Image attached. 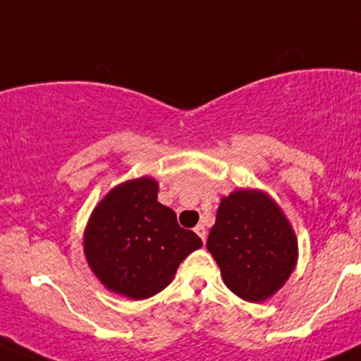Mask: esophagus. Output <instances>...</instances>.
Masks as SVG:
<instances>
[{
	"instance_id": "esophagus-1",
	"label": "esophagus",
	"mask_w": 361,
	"mask_h": 361,
	"mask_svg": "<svg viewBox=\"0 0 361 361\" xmlns=\"http://www.w3.org/2000/svg\"><path fill=\"white\" fill-rule=\"evenodd\" d=\"M194 232H195V234L199 235V238L202 239L204 243H206V235H207V232H206V228H204V225H197V227L194 228Z\"/></svg>"
}]
</instances>
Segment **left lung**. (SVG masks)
<instances>
[{"instance_id":"left-lung-1","label":"left lung","mask_w":361,"mask_h":361,"mask_svg":"<svg viewBox=\"0 0 361 361\" xmlns=\"http://www.w3.org/2000/svg\"><path fill=\"white\" fill-rule=\"evenodd\" d=\"M206 248L232 293L264 302L297 267L298 241L278 202L264 190L239 188L221 197Z\"/></svg>"}]
</instances>
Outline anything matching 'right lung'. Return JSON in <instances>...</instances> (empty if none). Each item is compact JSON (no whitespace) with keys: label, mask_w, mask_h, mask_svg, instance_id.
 <instances>
[{"label":"right lung","mask_w":361,"mask_h":361,"mask_svg":"<svg viewBox=\"0 0 361 361\" xmlns=\"http://www.w3.org/2000/svg\"><path fill=\"white\" fill-rule=\"evenodd\" d=\"M157 194L152 176L116 185L96 204L83 232V253L94 276L106 290L133 300L162 292L181 262L202 246Z\"/></svg>","instance_id":"right-lung-1"}]
</instances>
